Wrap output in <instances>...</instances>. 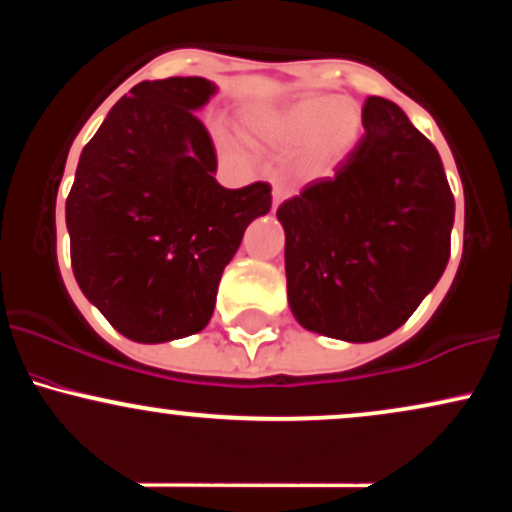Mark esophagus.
I'll return each mask as SVG.
<instances>
[{"label": "esophagus", "mask_w": 512, "mask_h": 512, "mask_svg": "<svg viewBox=\"0 0 512 512\" xmlns=\"http://www.w3.org/2000/svg\"><path fill=\"white\" fill-rule=\"evenodd\" d=\"M272 197H274V207H279V204L284 202L286 197H289V190H286L284 185H274V190H272Z\"/></svg>", "instance_id": "esophagus-1"}]
</instances>
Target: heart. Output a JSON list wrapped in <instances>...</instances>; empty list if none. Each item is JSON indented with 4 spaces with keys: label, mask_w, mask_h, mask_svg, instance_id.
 Returning <instances> with one entry per match:
<instances>
[{
    "label": "heart",
    "mask_w": 512,
    "mask_h": 512,
    "mask_svg": "<svg viewBox=\"0 0 512 512\" xmlns=\"http://www.w3.org/2000/svg\"><path fill=\"white\" fill-rule=\"evenodd\" d=\"M248 125L257 139L279 149H303L308 166L325 173L354 149L361 129V113L351 101L305 98L279 113H252ZM221 142L238 149L231 134L221 132Z\"/></svg>",
    "instance_id": "1"
}]
</instances>
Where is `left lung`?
Here are the masks:
<instances>
[{
    "label": "left lung",
    "mask_w": 512,
    "mask_h": 512,
    "mask_svg": "<svg viewBox=\"0 0 512 512\" xmlns=\"http://www.w3.org/2000/svg\"><path fill=\"white\" fill-rule=\"evenodd\" d=\"M366 134L334 178L286 199V291L305 330L375 342L419 308L450 260L455 221L443 161L397 103H363Z\"/></svg>",
    "instance_id": "8db88e82"
}]
</instances>
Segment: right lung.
Here are the masks:
<instances>
[{
  "mask_svg": "<svg viewBox=\"0 0 512 512\" xmlns=\"http://www.w3.org/2000/svg\"><path fill=\"white\" fill-rule=\"evenodd\" d=\"M214 93L202 76L142 81L76 166L67 197L76 284L132 342L202 332L245 228L272 209L267 182H216L214 144L195 115Z\"/></svg>",
  "mask_w": 512,
  "mask_h": 512,
  "instance_id": "add662e5",
  "label": "right lung"
}]
</instances>
